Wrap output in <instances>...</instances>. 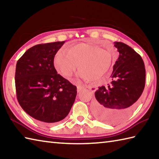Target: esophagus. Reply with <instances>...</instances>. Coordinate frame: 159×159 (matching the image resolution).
<instances>
[{"mask_svg": "<svg viewBox=\"0 0 159 159\" xmlns=\"http://www.w3.org/2000/svg\"><path fill=\"white\" fill-rule=\"evenodd\" d=\"M86 87L85 86V85H78L77 86V91L78 92H80V90H82L83 89H84V88H85Z\"/></svg>", "mask_w": 159, "mask_h": 159, "instance_id": "esophagus-1", "label": "esophagus"}]
</instances>
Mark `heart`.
I'll return each mask as SVG.
<instances>
[{"mask_svg":"<svg viewBox=\"0 0 159 159\" xmlns=\"http://www.w3.org/2000/svg\"><path fill=\"white\" fill-rule=\"evenodd\" d=\"M112 62V56L97 45L80 43L65 47L55 56L54 67L63 76L69 78L79 68V76L96 81L107 74Z\"/></svg>","mask_w":159,"mask_h":159,"instance_id":"1","label":"heart"}]
</instances>
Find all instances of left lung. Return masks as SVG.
I'll return each instance as SVG.
<instances>
[{
  "mask_svg": "<svg viewBox=\"0 0 159 159\" xmlns=\"http://www.w3.org/2000/svg\"><path fill=\"white\" fill-rule=\"evenodd\" d=\"M119 57L113 66L112 81L95 92L94 116L105 123L115 124L134 110L145 88V69L141 56L129 46L114 42Z\"/></svg>",
  "mask_w": 159,
  "mask_h": 159,
  "instance_id": "1",
  "label": "left lung"
}]
</instances>
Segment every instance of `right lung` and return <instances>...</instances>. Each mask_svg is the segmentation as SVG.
Returning <instances> with one entry per match:
<instances>
[{
  "label": "right lung",
  "instance_id": "add662e5",
  "mask_svg": "<svg viewBox=\"0 0 159 159\" xmlns=\"http://www.w3.org/2000/svg\"><path fill=\"white\" fill-rule=\"evenodd\" d=\"M65 41L33 46L18 59L15 73L18 101L27 114L45 124L67 116L76 87L57 74L54 59Z\"/></svg>",
  "mask_w": 159,
  "mask_h": 159
}]
</instances>
